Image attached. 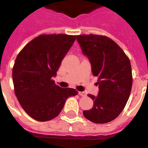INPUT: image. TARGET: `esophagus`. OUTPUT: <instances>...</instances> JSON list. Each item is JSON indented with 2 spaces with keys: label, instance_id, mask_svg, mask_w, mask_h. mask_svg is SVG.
<instances>
[{
  "label": "esophagus",
  "instance_id": "34e87169",
  "mask_svg": "<svg viewBox=\"0 0 148 148\" xmlns=\"http://www.w3.org/2000/svg\"><path fill=\"white\" fill-rule=\"evenodd\" d=\"M78 95H80V96H86L85 92H84V91H79Z\"/></svg>",
  "mask_w": 148,
  "mask_h": 148
}]
</instances>
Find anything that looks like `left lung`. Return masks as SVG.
I'll return each mask as SVG.
<instances>
[{"label":"left lung","mask_w":148,"mask_h":148,"mask_svg":"<svg viewBox=\"0 0 148 148\" xmlns=\"http://www.w3.org/2000/svg\"><path fill=\"white\" fill-rule=\"evenodd\" d=\"M82 52L91 64L93 75L97 77L98 95H88L94 101L84 116L96 124L114 120L124 110L132 87L131 62L123 50L110 38L102 35H77Z\"/></svg>","instance_id":"1"}]
</instances>
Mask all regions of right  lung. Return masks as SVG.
<instances>
[{
	"label": "right lung",
	"instance_id": "add662e5",
	"mask_svg": "<svg viewBox=\"0 0 148 148\" xmlns=\"http://www.w3.org/2000/svg\"><path fill=\"white\" fill-rule=\"evenodd\" d=\"M75 39V35L41 34L30 41L15 60V95L24 111L36 121L56 117L66 100L78 93L73 88H61L52 80Z\"/></svg>",
	"mask_w": 148,
	"mask_h": 148
}]
</instances>
